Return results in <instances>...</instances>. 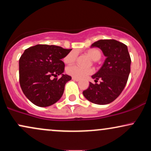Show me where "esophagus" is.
I'll return each mask as SVG.
<instances>
[{
  "label": "esophagus",
  "mask_w": 151,
  "mask_h": 151,
  "mask_svg": "<svg viewBox=\"0 0 151 151\" xmlns=\"http://www.w3.org/2000/svg\"><path fill=\"white\" fill-rule=\"evenodd\" d=\"M72 80L74 81H79L80 79H78V78H76V77H72Z\"/></svg>",
  "instance_id": "esophagus-1"
}]
</instances>
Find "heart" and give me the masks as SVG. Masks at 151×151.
Returning <instances> with one entry per match:
<instances>
[{
	"label": "heart",
	"instance_id": "heart-1",
	"mask_svg": "<svg viewBox=\"0 0 151 151\" xmlns=\"http://www.w3.org/2000/svg\"><path fill=\"white\" fill-rule=\"evenodd\" d=\"M86 55L93 61H97L101 57V53L97 49H89L85 52ZM77 57V52L76 51H71L64 58V62L67 65H72L76 61ZM93 72L91 68H82L79 66L74 65L67 67V73L73 77L81 79L86 76L91 74Z\"/></svg>",
	"mask_w": 151,
	"mask_h": 151
}]
</instances>
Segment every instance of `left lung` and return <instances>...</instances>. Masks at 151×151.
Segmentation results:
<instances>
[{
	"instance_id": "obj_1",
	"label": "left lung",
	"mask_w": 151,
	"mask_h": 151,
	"mask_svg": "<svg viewBox=\"0 0 151 151\" xmlns=\"http://www.w3.org/2000/svg\"><path fill=\"white\" fill-rule=\"evenodd\" d=\"M91 47L99 48L106 60L99 70L91 76L96 83L89 82V88L83 94L93 104H108L121 94L127 83L131 62L128 47L115 40H100ZM99 79L102 81L97 84Z\"/></svg>"
}]
</instances>
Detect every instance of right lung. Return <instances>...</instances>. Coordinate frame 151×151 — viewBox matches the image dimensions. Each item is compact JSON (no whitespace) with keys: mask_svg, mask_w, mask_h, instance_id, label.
<instances>
[{"mask_svg":"<svg viewBox=\"0 0 151 151\" xmlns=\"http://www.w3.org/2000/svg\"><path fill=\"white\" fill-rule=\"evenodd\" d=\"M72 49L37 45L26 49L19 60V79L24 94L35 105L47 107L62 97L65 86L72 77L64 74L62 61ZM58 75L60 79H51Z\"/></svg>","mask_w":151,"mask_h":151,"instance_id":"right-lung-1","label":"right lung"}]
</instances>
